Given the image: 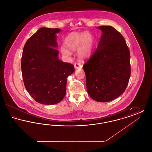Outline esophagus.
<instances>
[{
    "mask_svg": "<svg viewBox=\"0 0 152 152\" xmlns=\"http://www.w3.org/2000/svg\"><path fill=\"white\" fill-rule=\"evenodd\" d=\"M74 66H75V69H79V68H82V65H81L79 63H76L74 65Z\"/></svg>",
    "mask_w": 152,
    "mask_h": 152,
    "instance_id": "34e87169",
    "label": "esophagus"
}]
</instances>
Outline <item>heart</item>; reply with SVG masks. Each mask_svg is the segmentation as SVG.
<instances>
[{
    "label": "heart",
    "mask_w": 152,
    "mask_h": 152,
    "mask_svg": "<svg viewBox=\"0 0 152 152\" xmlns=\"http://www.w3.org/2000/svg\"><path fill=\"white\" fill-rule=\"evenodd\" d=\"M93 36L88 32H73L65 37L64 44L66 48L62 47L61 52L65 56H69L71 52L77 50V55L81 60L89 57L94 47Z\"/></svg>",
    "instance_id": "b5f03b06"
}]
</instances>
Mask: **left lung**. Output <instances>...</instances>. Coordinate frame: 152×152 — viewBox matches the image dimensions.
Listing matches in <instances>:
<instances>
[{
	"label": "left lung",
	"mask_w": 152,
	"mask_h": 152,
	"mask_svg": "<svg viewBox=\"0 0 152 152\" xmlns=\"http://www.w3.org/2000/svg\"><path fill=\"white\" fill-rule=\"evenodd\" d=\"M97 48L83 66L87 92L95 101L108 102L125 91L130 76V52L122 35L112 26H101Z\"/></svg>",
	"instance_id": "1"
}]
</instances>
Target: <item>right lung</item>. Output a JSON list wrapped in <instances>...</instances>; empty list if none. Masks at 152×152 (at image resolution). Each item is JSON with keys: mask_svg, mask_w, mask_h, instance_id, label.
Segmentation results:
<instances>
[{"mask_svg": "<svg viewBox=\"0 0 152 152\" xmlns=\"http://www.w3.org/2000/svg\"><path fill=\"white\" fill-rule=\"evenodd\" d=\"M59 28L42 27L25 44L21 61L22 76L26 90L39 103L60 102L66 94L67 77L74 66L58 59L56 34Z\"/></svg>", "mask_w": 152, "mask_h": 152, "instance_id": "obj_1", "label": "right lung"}]
</instances>
